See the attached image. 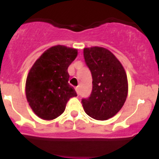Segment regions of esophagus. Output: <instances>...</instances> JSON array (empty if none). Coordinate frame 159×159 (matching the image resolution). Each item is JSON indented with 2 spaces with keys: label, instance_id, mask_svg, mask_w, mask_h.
<instances>
[{
  "label": "esophagus",
  "instance_id": "esophagus-1",
  "mask_svg": "<svg viewBox=\"0 0 159 159\" xmlns=\"http://www.w3.org/2000/svg\"><path fill=\"white\" fill-rule=\"evenodd\" d=\"M75 92H77V94H78L79 95V93H80V87H76V88H75Z\"/></svg>",
  "mask_w": 159,
  "mask_h": 159
}]
</instances>
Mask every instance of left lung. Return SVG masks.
<instances>
[{
    "label": "left lung",
    "instance_id": "left-lung-1",
    "mask_svg": "<svg viewBox=\"0 0 159 159\" xmlns=\"http://www.w3.org/2000/svg\"><path fill=\"white\" fill-rule=\"evenodd\" d=\"M84 57L92 72V91L82 99L83 107L90 117L107 120L116 116L127 99V74L119 60L104 48H86Z\"/></svg>",
    "mask_w": 159,
    "mask_h": 159
}]
</instances>
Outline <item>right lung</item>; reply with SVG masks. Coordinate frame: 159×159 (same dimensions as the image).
Instances as JSON below:
<instances>
[{"label":"right lung","instance_id":"1","mask_svg":"<svg viewBox=\"0 0 159 159\" xmlns=\"http://www.w3.org/2000/svg\"><path fill=\"white\" fill-rule=\"evenodd\" d=\"M77 49L57 45L46 50L29 72L25 93L38 117L52 120L64 111L67 101L77 96L68 84L67 67L77 57Z\"/></svg>","mask_w":159,"mask_h":159}]
</instances>
